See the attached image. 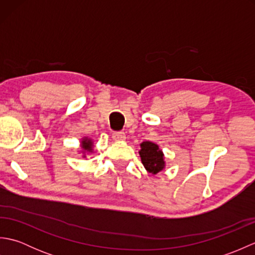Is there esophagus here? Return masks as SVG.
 <instances>
[{
	"label": "esophagus",
	"instance_id": "1",
	"mask_svg": "<svg viewBox=\"0 0 255 255\" xmlns=\"http://www.w3.org/2000/svg\"><path fill=\"white\" fill-rule=\"evenodd\" d=\"M113 139L115 140V141H125V140H126V134H125V132H123V131L114 132Z\"/></svg>",
	"mask_w": 255,
	"mask_h": 255
}]
</instances>
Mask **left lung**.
I'll use <instances>...</instances> for the list:
<instances>
[{"mask_svg": "<svg viewBox=\"0 0 255 255\" xmlns=\"http://www.w3.org/2000/svg\"><path fill=\"white\" fill-rule=\"evenodd\" d=\"M139 155L141 158L144 169L151 174H158L159 172L165 169L164 154L156 143L151 141H143L140 143Z\"/></svg>", "mask_w": 255, "mask_h": 255, "instance_id": "left-lung-1", "label": "left lung"}]
</instances>
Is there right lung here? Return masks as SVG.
Returning <instances> with one entry per match:
<instances>
[{"instance_id":"add662e5","label":"right lung","mask_w":255,"mask_h":255,"mask_svg":"<svg viewBox=\"0 0 255 255\" xmlns=\"http://www.w3.org/2000/svg\"><path fill=\"white\" fill-rule=\"evenodd\" d=\"M81 152L83 154V158H86V153H93V148H94V142L93 140L88 137H84L81 140Z\"/></svg>"}]
</instances>
